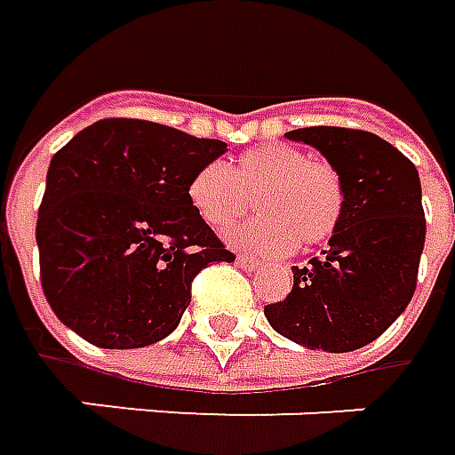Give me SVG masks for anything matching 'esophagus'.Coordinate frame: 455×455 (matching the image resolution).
I'll list each match as a JSON object with an SVG mask.
<instances>
[{
    "label": "esophagus",
    "mask_w": 455,
    "mask_h": 455,
    "mask_svg": "<svg viewBox=\"0 0 455 455\" xmlns=\"http://www.w3.org/2000/svg\"><path fill=\"white\" fill-rule=\"evenodd\" d=\"M236 261H239L243 268H249V271H256V268L261 267V261H259V259H253V256H249V253H239V256H236Z\"/></svg>",
    "instance_id": "esophagus-1"
}]
</instances>
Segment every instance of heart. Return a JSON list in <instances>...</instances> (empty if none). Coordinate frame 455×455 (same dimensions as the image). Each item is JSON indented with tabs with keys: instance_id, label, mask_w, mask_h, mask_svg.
Returning a JSON list of instances; mask_svg holds the SVG:
<instances>
[{
	"instance_id": "1",
	"label": "heart",
	"mask_w": 455,
	"mask_h": 455,
	"mask_svg": "<svg viewBox=\"0 0 455 455\" xmlns=\"http://www.w3.org/2000/svg\"><path fill=\"white\" fill-rule=\"evenodd\" d=\"M251 199L261 214L234 228L228 241L276 256L299 241L314 246L329 239L344 216L346 191L331 164L281 141L243 151L231 169L206 164L188 181L194 212L216 231L236 224Z\"/></svg>"
}]
</instances>
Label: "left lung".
Segmentation results:
<instances>
[{"label":"left lung","instance_id":"8db88e82","mask_svg":"<svg viewBox=\"0 0 455 455\" xmlns=\"http://www.w3.org/2000/svg\"><path fill=\"white\" fill-rule=\"evenodd\" d=\"M286 137L318 149L344 181L346 206L329 249L293 267L291 293L264 308L289 341L346 354L371 344L396 321L416 291L426 241L421 179L381 137L308 126Z\"/></svg>","mask_w":455,"mask_h":455}]
</instances>
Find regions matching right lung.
I'll list each match as a JSON object with an SVG mask.
<instances>
[{"label": "right lung", "mask_w": 455, "mask_h": 455, "mask_svg": "<svg viewBox=\"0 0 455 455\" xmlns=\"http://www.w3.org/2000/svg\"><path fill=\"white\" fill-rule=\"evenodd\" d=\"M227 151L144 119H101L52 156L36 219L42 289L57 318L101 348L174 331L191 281L234 261L188 202V181Z\"/></svg>", "instance_id": "add662e5"}]
</instances>
